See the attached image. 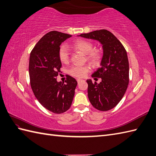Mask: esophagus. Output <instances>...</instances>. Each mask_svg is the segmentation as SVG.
Instances as JSON below:
<instances>
[{"label":"esophagus","mask_w":156,"mask_h":156,"mask_svg":"<svg viewBox=\"0 0 156 156\" xmlns=\"http://www.w3.org/2000/svg\"><path fill=\"white\" fill-rule=\"evenodd\" d=\"M82 80V79H80V78H78V79H77V82H78V83H79L80 82H81Z\"/></svg>","instance_id":"obj_1"}]
</instances>
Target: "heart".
Returning a JSON list of instances; mask_svg holds the SVG:
<instances>
[{
  "label": "heart",
  "mask_w": 156,
  "mask_h": 156,
  "mask_svg": "<svg viewBox=\"0 0 156 156\" xmlns=\"http://www.w3.org/2000/svg\"><path fill=\"white\" fill-rule=\"evenodd\" d=\"M72 47L74 50L86 54V58L94 64H97L102 58V54L99 50H93L92 43L86 40H78L73 43ZM59 58L62 62L67 64L70 60V53L66 46L63 45L60 47L58 52ZM91 68L89 65H74L69 70V73L72 76L77 78H84L88 74Z\"/></svg>",
  "instance_id": "b5f03b06"
}]
</instances>
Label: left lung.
<instances>
[{
    "label": "left lung",
    "instance_id": "1",
    "mask_svg": "<svg viewBox=\"0 0 156 156\" xmlns=\"http://www.w3.org/2000/svg\"><path fill=\"white\" fill-rule=\"evenodd\" d=\"M80 37L96 40L102 44L104 53L101 66L92 75L94 79L101 78V82L97 84L87 80L88 96L96 109L110 110L122 100L129 84L127 52L120 41L105 29L81 34Z\"/></svg>",
    "mask_w": 156,
    "mask_h": 156
}]
</instances>
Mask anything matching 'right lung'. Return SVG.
Returning <instances> with one entry per match:
<instances>
[{
  "instance_id": "right-lung-1",
  "label": "right lung",
  "mask_w": 156,
  "mask_h": 156,
  "mask_svg": "<svg viewBox=\"0 0 156 156\" xmlns=\"http://www.w3.org/2000/svg\"><path fill=\"white\" fill-rule=\"evenodd\" d=\"M71 37L56 30L48 32L35 45L29 59L32 92L42 106L54 114L64 113L70 108L78 84L68 75L66 83L56 80L62 66L60 46Z\"/></svg>"
}]
</instances>
